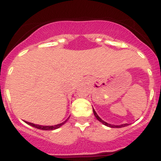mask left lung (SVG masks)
I'll return each mask as SVG.
<instances>
[{"mask_svg": "<svg viewBox=\"0 0 161 161\" xmlns=\"http://www.w3.org/2000/svg\"><path fill=\"white\" fill-rule=\"evenodd\" d=\"M93 113H94L95 117H96V119H97L98 121H100V122L103 123V124H104V125H107V126H108V127H112V128H121V127L127 126V125H128V124H123V125H111V124H108V123H107V122H105V121H103V120H102L101 118H100V117L97 115V114H96V111H95V110H94V108H93Z\"/></svg>", "mask_w": 161, "mask_h": 161, "instance_id": "1", "label": "left lung"}]
</instances>
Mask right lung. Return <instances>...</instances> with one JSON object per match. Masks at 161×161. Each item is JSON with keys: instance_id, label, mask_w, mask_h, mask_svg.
<instances>
[{"instance_id": "obj_1", "label": "right lung", "mask_w": 161, "mask_h": 161, "mask_svg": "<svg viewBox=\"0 0 161 161\" xmlns=\"http://www.w3.org/2000/svg\"><path fill=\"white\" fill-rule=\"evenodd\" d=\"M67 120H68V118H67L65 121H63L62 123H60V124H58V125H36V124H33V123L27 122V121H26V123H27L28 125H31V126L36 127V128H37V129L43 130H53L57 129V128L61 127L62 125H64V124L66 122Z\"/></svg>"}]
</instances>
